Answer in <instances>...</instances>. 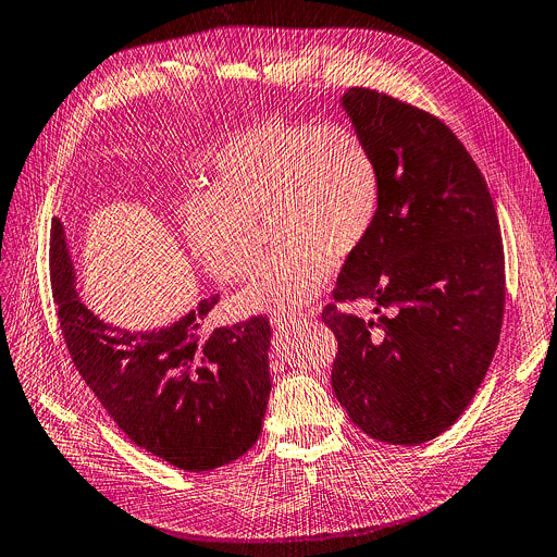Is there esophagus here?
Instances as JSON below:
<instances>
[{
    "label": "esophagus",
    "instance_id": "obj_1",
    "mask_svg": "<svg viewBox=\"0 0 557 557\" xmlns=\"http://www.w3.org/2000/svg\"><path fill=\"white\" fill-rule=\"evenodd\" d=\"M298 322H300V315H295V313H275V315H271V324L277 331H290Z\"/></svg>",
    "mask_w": 557,
    "mask_h": 557
}]
</instances>
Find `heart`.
Returning <instances> with one entry per match:
<instances>
[{"label":"heart","instance_id":"heart-1","mask_svg":"<svg viewBox=\"0 0 557 557\" xmlns=\"http://www.w3.org/2000/svg\"><path fill=\"white\" fill-rule=\"evenodd\" d=\"M383 201L381 163L347 125L267 119L237 132L212 159L210 193L181 210L183 235L221 282L248 277L271 226L280 246L242 293L248 311L284 313L311 302L337 262L374 231Z\"/></svg>","mask_w":557,"mask_h":557}]
</instances>
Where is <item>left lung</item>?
<instances>
[{
  "label": "left lung",
  "instance_id": "8db88e82",
  "mask_svg": "<svg viewBox=\"0 0 557 557\" xmlns=\"http://www.w3.org/2000/svg\"><path fill=\"white\" fill-rule=\"evenodd\" d=\"M343 109L374 147L383 201L322 311L338 338L331 387L364 434L419 446L461 417L495 356L506 300L499 221L446 123L364 87H351ZM356 299L393 315L337 309Z\"/></svg>",
  "mask_w": 557,
  "mask_h": 557
}]
</instances>
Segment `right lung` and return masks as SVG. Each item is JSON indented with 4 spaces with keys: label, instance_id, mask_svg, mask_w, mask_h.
Here are the masks:
<instances>
[{
    "label": "right lung",
    "instance_id": "obj_1",
    "mask_svg": "<svg viewBox=\"0 0 557 557\" xmlns=\"http://www.w3.org/2000/svg\"><path fill=\"white\" fill-rule=\"evenodd\" d=\"M49 267L71 360L138 448L181 470L206 472L255 446L271 394L264 315L206 331L219 300L210 295L170 326L109 324L81 300L60 219L51 224Z\"/></svg>",
    "mask_w": 557,
    "mask_h": 557
}]
</instances>
